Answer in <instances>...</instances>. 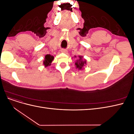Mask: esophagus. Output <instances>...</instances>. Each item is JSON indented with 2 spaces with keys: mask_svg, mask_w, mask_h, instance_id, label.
I'll use <instances>...</instances> for the list:
<instances>
[{
  "mask_svg": "<svg viewBox=\"0 0 134 134\" xmlns=\"http://www.w3.org/2000/svg\"><path fill=\"white\" fill-rule=\"evenodd\" d=\"M62 51V52H63V53H65V52H66V50H64V49H63V50H62V51Z\"/></svg>",
  "mask_w": 134,
  "mask_h": 134,
  "instance_id": "34e87169",
  "label": "esophagus"
}]
</instances>
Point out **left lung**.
I'll return each instance as SVG.
<instances>
[{
	"label": "left lung",
	"mask_w": 134,
	"mask_h": 134,
	"mask_svg": "<svg viewBox=\"0 0 134 134\" xmlns=\"http://www.w3.org/2000/svg\"><path fill=\"white\" fill-rule=\"evenodd\" d=\"M78 57L79 59L78 60H76V62L75 63V65H76V68H78L79 70H82L83 66H85V65L87 63L86 60L83 59V57L82 56H79Z\"/></svg>",
	"instance_id": "1"
}]
</instances>
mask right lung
<instances>
[{"label": "right lung", "instance_id": "add662e5", "mask_svg": "<svg viewBox=\"0 0 134 134\" xmlns=\"http://www.w3.org/2000/svg\"><path fill=\"white\" fill-rule=\"evenodd\" d=\"M54 57L53 56H51L50 54H47L45 56V58H44V60H43V64L44 65V66L46 67L48 66H50L52 60H54Z\"/></svg>", "mask_w": 134, "mask_h": 134}]
</instances>
